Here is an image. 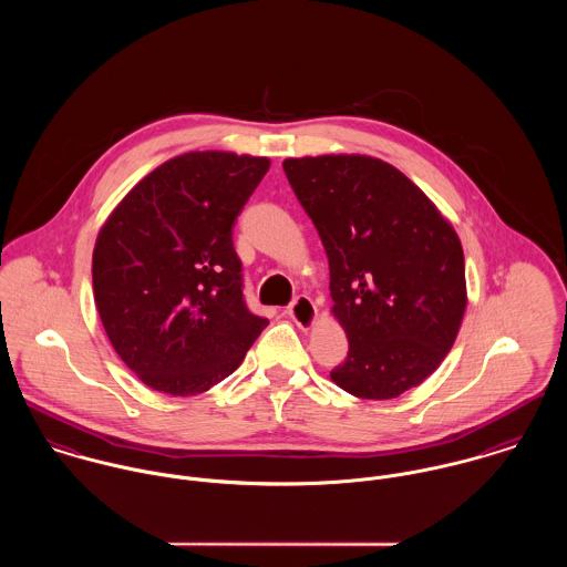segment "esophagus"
Instances as JSON below:
<instances>
[{"label":"esophagus","mask_w":567,"mask_h":567,"mask_svg":"<svg viewBox=\"0 0 567 567\" xmlns=\"http://www.w3.org/2000/svg\"><path fill=\"white\" fill-rule=\"evenodd\" d=\"M286 315H288L295 323L299 324L301 329H310V327L315 324V321H317L319 310H317V306H315V301H312L310 297L299 295V297L288 306Z\"/></svg>","instance_id":"1"}]
</instances>
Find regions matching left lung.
<instances>
[{
	"label": "left lung",
	"mask_w": 567,
	"mask_h": 567,
	"mask_svg": "<svg viewBox=\"0 0 567 567\" xmlns=\"http://www.w3.org/2000/svg\"><path fill=\"white\" fill-rule=\"evenodd\" d=\"M327 259L349 353L329 375L360 400L419 386L452 349L467 306L452 225L391 163L364 155L286 159Z\"/></svg>",
	"instance_id": "left-lung-1"
}]
</instances>
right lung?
<instances>
[{"mask_svg":"<svg viewBox=\"0 0 567 567\" xmlns=\"http://www.w3.org/2000/svg\"><path fill=\"white\" fill-rule=\"evenodd\" d=\"M270 162L187 153L142 178L100 229L93 297L137 378L172 398L231 375L268 324L244 301L234 225Z\"/></svg>","mask_w":567,"mask_h":567,"instance_id":"add662e5","label":"right lung"}]
</instances>
